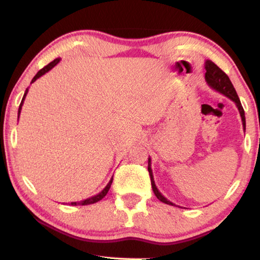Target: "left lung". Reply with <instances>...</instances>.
I'll return each instance as SVG.
<instances>
[{
    "label": "left lung",
    "instance_id": "1",
    "mask_svg": "<svg viewBox=\"0 0 260 260\" xmlns=\"http://www.w3.org/2000/svg\"><path fill=\"white\" fill-rule=\"evenodd\" d=\"M204 68H205V70H207V72H205V81H207V84L212 88V90L222 93L223 95L228 96V98L232 100V102L236 104V106H237L238 111H239V114H241L243 128H244V131H245V113H244L241 100H239L237 92H236L234 85H232L231 80L229 79V77H228L225 73L222 71V70L217 67L214 61H211L209 59L205 60ZM150 166H152V160H150V157H148V172H149L150 182H152V188H153L155 196H156L157 199L161 201V202L169 204V205H174V207H179V205H176L175 203L170 202L169 200L166 199V197L162 195L160 191H158L156 184H155L152 167H150ZM179 208H181V207H179Z\"/></svg>",
    "mask_w": 260,
    "mask_h": 260
}]
</instances>
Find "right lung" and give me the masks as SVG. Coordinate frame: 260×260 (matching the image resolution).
Instances as JSON below:
<instances>
[{"label":"right lung","mask_w":260,"mask_h":260,"mask_svg":"<svg viewBox=\"0 0 260 260\" xmlns=\"http://www.w3.org/2000/svg\"><path fill=\"white\" fill-rule=\"evenodd\" d=\"M59 61H60V58H56L55 60H52L51 63H49L48 65H46L45 68H43V69H42V70H40V71H38V72L36 73V76L34 77L32 80H31V84H32L34 81H36L38 78H40V77H42V76H43V75H45L46 72H49L50 70H51L53 67H56V65H57L58 63H59ZM28 91H29V88H26L25 92H24V95H23V98H22V102H21V104H19V108H18V118H19V114H21V110H22L23 103H24V99H25V96H26V94H28ZM112 181H113V177H112V179L110 180V182H108V183H107L106 187L104 188L103 190L100 191L99 193H96V195L92 196V197H88V199H86V200H83V201H80V202H71V205H88V204L96 203V202H98V201L103 200L104 197L106 196V193L108 192V190H110V188H111V184H112Z\"/></svg>","instance_id":"obj_1"}]
</instances>
